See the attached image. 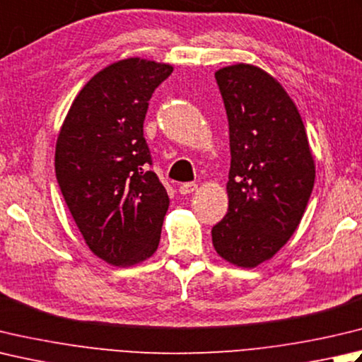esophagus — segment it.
<instances>
[{
  "mask_svg": "<svg viewBox=\"0 0 362 362\" xmlns=\"http://www.w3.org/2000/svg\"><path fill=\"white\" fill-rule=\"evenodd\" d=\"M196 189H197V185H196V183H193V182L182 183L180 188H179L180 194H191V193H193V191H196Z\"/></svg>",
  "mask_w": 362,
  "mask_h": 362,
  "instance_id": "1",
  "label": "esophagus"
}]
</instances>
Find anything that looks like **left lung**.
Returning <instances> with one entry per match:
<instances>
[{
  "instance_id": "1",
  "label": "left lung",
  "mask_w": 362,
  "mask_h": 362,
  "mask_svg": "<svg viewBox=\"0 0 362 362\" xmlns=\"http://www.w3.org/2000/svg\"><path fill=\"white\" fill-rule=\"evenodd\" d=\"M229 119L228 214L211 229L218 256L240 268L270 260L300 226L315 161L295 102L252 64L215 72Z\"/></svg>"
}]
</instances>
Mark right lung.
I'll return each instance as SVG.
<instances>
[{
  "mask_svg": "<svg viewBox=\"0 0 362 362\" xmlns=\"http://www.w3.org/2000/svg\"><path fill=\"white\" fill-rule=\"evenodd\" d=\"M173 70L143 58L112 62L84 84L61 125L56 179L84 242L110 265H138L160 243L169 197L146 171L143 125L152 92Z\"/></svg>",
  "mask_w": 362,
  "mask_h": 362,
  "instance_id": "add662e5",
  "label": "right lung"
}]
</instances>
